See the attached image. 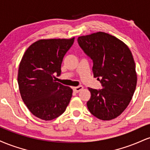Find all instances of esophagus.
<instances>
[{
    "label": "esophagus",
    "instance_id": "esophagus-1",
    "mask_svg": "<svg viewBox=\"0 0 150 150\" xmlns=\"http://www.w3.org/2000/svg\"><path fill=\"white\" fill-rule=\"evenodd\" d=\"M82 89H83V87H82V86H81V85L80 86H77V87H74L73 91L75 93H78L79 92H80V91L82 90Z\"/></svg>",
    "mask_w": 150,
    "mask_h": 150
}]
</instances>
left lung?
Wrapping results in <instances>:
<instances>
[{
  "mask_svg": "<svg viewBox=\"0 0 150 150\" xmlns=\"http://www.w3.org/2000/svg\"><path fill=\"white\" fill-rule=\"evenodd\" d=\"M79 46L93 61L94 77L102 88H89V111L99 119L108 120L123 113L137 85L135 64L130 50L123 42L99 32L77 39Z\"/></svg>",
  "mask_w": 150,
  "mask_h": 150,
  "instance_id": "8db88e82",
  "label": "left lung"
}]
</instances>
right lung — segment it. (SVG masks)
<instances>
[{"label": "right lung", "instance_id": "add662e5", "mask_svg": "<svg viewBox=\"0 0 150 150\" xmlns=\"http://www.w3.org/2000/svg\"><path fill=\"white\" fill-rule=\"evenodd\" d=\"M70 39H41L25 51L18 70V82L22 100L31 113L44 120L55 119L66 109L73 89L54 80L73 44Z\"/></svg>", "mask_w": 150, "mask_h": 150}]
</instances>
